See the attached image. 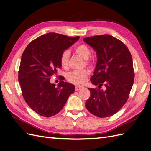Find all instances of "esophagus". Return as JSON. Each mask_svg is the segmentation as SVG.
Instances as JSON below:
<instances>
[{
  "label": "esophagus",
  "instance_id": "34e87169",
  "mask_svg": "<svg viewBox=\"0 0 151 151\" xmlns=\"http://www.w3.org/2000/svg\"><path fill=\"white\" fill-rule=\"evenodd\" d=\"M84 88L83 86H76V91H79L81 90V89H83Z\"/></svg>",
  "mask_w": 151,
  "mask_h": 151
}]
</instances>
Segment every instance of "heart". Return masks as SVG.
Returning a JSON list of instances; mask_svg holds the SVG:
<instances>
[{"instance_id": "obj_1", "label": "heart", "mask_w": 151, "mask_h": 151, "mask_svg": "<svg viewBox=\"0 0 151 151\" xmlns=\"http://www.w3.org/2000/svg\"><path fill=\"white\" fill-rule=\"evenodd\" d=\"M75 53L84 59H86V62L89 65H92L94 63V60L93 58H89L91 55L90 48L84 44H80L74 48ZM69 52L67 50L63 52L60 57V66L67 69L68 65V58H69ZM89 75V71L87 69L75 70L70 72L67 76V79L70 83L82 85L85 84L88 79Z\"/></svg>"}]
</instances>
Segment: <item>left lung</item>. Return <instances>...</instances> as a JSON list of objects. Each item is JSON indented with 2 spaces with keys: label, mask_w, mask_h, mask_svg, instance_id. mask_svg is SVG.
<instances>
[{
  "label": "left lung",
  "mask_w": 151,
  "mask_h": 151,
  "mask_svg": "<svg viewBox=\"0 0 151 151\" xmlns=\"http://www.w3.org/2000/svg\"><path fill=\"white\" fill-rule=\"evenodd\" d=\"M96 51L97 63L91 81L98 88H88L86 107L93 115L105 118L115 115L129 97L134 81L131 53L126 45L109 35L83 39ZM105 89L101 90L103 84Z\"/></svg>",
  "instance_id": "left-lung-1"
}]
</instances>
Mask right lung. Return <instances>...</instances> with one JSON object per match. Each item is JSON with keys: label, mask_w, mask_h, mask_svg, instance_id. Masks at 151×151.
<instances>
[{"label": "right lung", "mask_w": 151, "mask_h": 151, "mask_svg": "<svg viewBox=\"0 0 151 151\" xmlns=\"http://www.w3.org/2000/svg\"><path fill=\"white\" fill-rule=\"evenodd\" d=\"M79 38L49 33L32 41L22 53L18 80L26 103L38 115H55L74 92V85L62 81L63 77L57 87L50 83V77L61 68V54Z\"/></svg>", "instance_id": "1"}]
</instances>
